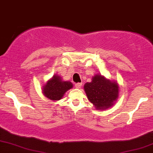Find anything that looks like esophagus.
Returning <instances> with one entry per match:
<instances>
[{
    "mask_svg": "<svg viewBox=\"0 0 153 153\" xmlns=\"http://www.w3.org/2000/svg\"><path fill=\"white\" fill-rule=\"evenodd\" d=\"M75 85L76 88H80L82 86V82H78V83H75Z\"/></svg>",
    "mask_w": 153,
    "mask_h": 153,
    "instance_id": "esophagus-1",
    "label": "esophagus"
}]
</instances>
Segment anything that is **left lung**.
<instances>
[{
  "mask_svg": "<svg viewBox=\"0 0 153 153\" xmlns=\"http://www.w3.org/2000/svg\"><path fill=\"white\" fill-rule=\"evenodd\" d=\"M83 88L88 99L96 110L109 108L115 104L119 97L118 82L100 74L93 76L91 82H86Z\"/></svg>",
  "mask_w": 153,
  "mask_h": 153,
  "instance_id": "left-lung-1",
  "label": "left lung"
}]
</instances>
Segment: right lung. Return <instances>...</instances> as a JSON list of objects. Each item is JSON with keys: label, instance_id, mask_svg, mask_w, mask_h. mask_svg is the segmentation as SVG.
I'll use <instances>...</instances> for the list:
<instances>
[{"label": "right lung", "instance_id": "obj_1", "mask_svg": "<svg viewBox=\"0 0 153 153\" xmlns=\"http://www.w3.org/2000/svg\"><path fill=\"white\" fill-rule=\"evenodd\" d=\"M73 85L71 81H65L62 80L60 75H54L43 85L42 90L45 97L55 101L62 99L67 91L73 88Z\"/></svg>", "mask_w": 153, "mask_h": 153}]
</instances>
